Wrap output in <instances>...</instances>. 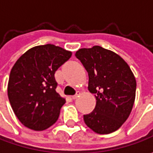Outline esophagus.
<instances>
[{
    "mask_svg": "<svg viewBox=\"0 0 153 153\" xmlns=\"http://www.w3.org/2000/svg\"><path fill=\"white\" fill-rule=\"evenodd\" d=\"M79 95H80V92L77 91L76 93V94H74V95H72V96H71V98H72L73 100H76V98L79 97Z\"/></svg>",
    "mask_w": 153,
    "mask_h": 153,
    "instance_id": "esophagus-1",
    "label": "esophagus"
}]
</instances>
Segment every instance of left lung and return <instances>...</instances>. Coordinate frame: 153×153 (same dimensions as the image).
Returning a JSON list of instances; mask_svg holds the SVG:
<instances>
[{"instance_id":"8db88e82","label":"left lung","mask_w":153,"mask_h":153,"mask_svg":"<svg viewBox=\"0 0 153 153\" xmlns=\"http://www.w3.org/2000/svg\"><path fill=\"white\" fill-rule=\"evenodd\" d=\"M76 57L88 71V88L96 98L94 110L83 116L86 125L100 134L114 132L129 117L135 100L131 69L122 57L100 46L81 48Z\"/></svg>"}]
</instances>
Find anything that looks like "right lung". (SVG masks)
<instances>
[{"mask_svg":"<svg viewBox=\"0 0 153 153\" xmlns=\"http://www.w3.org/2000/svg\"><path fill=\"white\" fill-rule=\"evenodd\" d=\"M71 54L55 45H41L16 61L9 76L7 95L23 125L41 131L58 120L65 100L56 92L54 74Z\"/></svg>","mask_w":153,"mask_h":153,"instance_id":"1","label":"right lung"}]
</instances>
